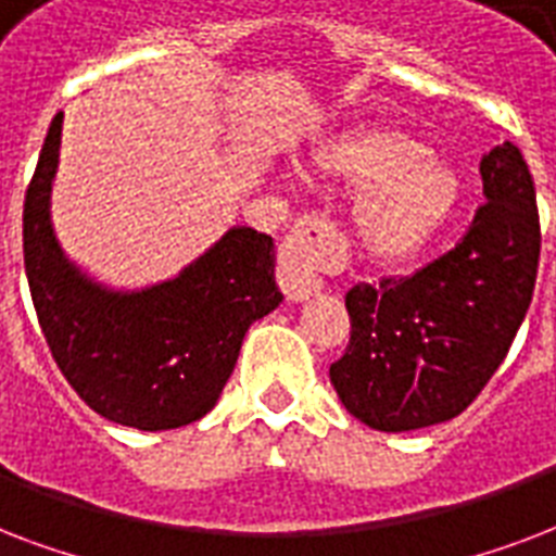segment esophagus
Wrapping results in <instances>:
<instances>
[{
	"label": "esophagus",
	"mask_w": 556,
	"mask_h": 556,
	"mask_svg": "<svg viewBox=\"0 0 556 556\" xmlns=\"http://www.w3.org/2000/svg\"><path fill=\"white\" fill-rule=\"evenodd\" d=\"M333 255V235L327 223L318 217H304L295 223L290 240L281 252V269H278V283L283 295L290 301H307L318 295L321 278L316 269Z\"/></svg>",
	"instance_id": "1"
}]
</instances>
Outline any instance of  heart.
Instances as JSON below:
<instances>
[{"label": "heart", "instance_id": "1", "mask_svg": "<svg viewBox=\"0 0 556 556\" xmlns=\"http://www.w3.org/2000/svg\"><path fill=\"white\" fill-rule=\"evenodd\" d=\"M309 179L359 191L354 235L377 261H408L441 235L462 205V179L420 136L368 127L318 144Z\"/></svg>", "mask_w": 556, "mask_h": 556}]
</instances>
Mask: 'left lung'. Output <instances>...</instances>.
Segmentation results:
<instances>
[{
  "mask_svg": "<svg viewBox=\"0 0 556 556\" xmlns=\"http://www.w3.org/2000/svg\"><path fill=\"white\" fill-rule=\"evenodd\" d=\"M481 182L488 202L458 247L406 278L348 290L351 345L330 382L371 429L412 432L462 415L531 307L540 214L519 148L490 150Z\"/></svg>",
  "mask_w": 556,
  "mask_h": 556,
  "instance_id": "obj_1",
  "label": "left lung"
}]
</instances>
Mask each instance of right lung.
I'll return each mask as SVG.
<instances>
[{
	"label": "right lung",
	"mask_w": 556,
	"mask_h": 556,
	"mask_svg": "<svg viewBox=\"0 0 556 556\" xmlns=\"http://www.w3.org/2000/svg\"><path fill=\"white\" fill-rule=\"evenodd\" d=\"M63 113L54 115L25 193L23 249L51 356L86 406L113 424L165 432L200 420L229 382L247 330L283 301L275 240L249 226L174 278L118 290L63 252L51 223Z\"/></svg>",
	"instance_id": "1"
}]
</instances>
